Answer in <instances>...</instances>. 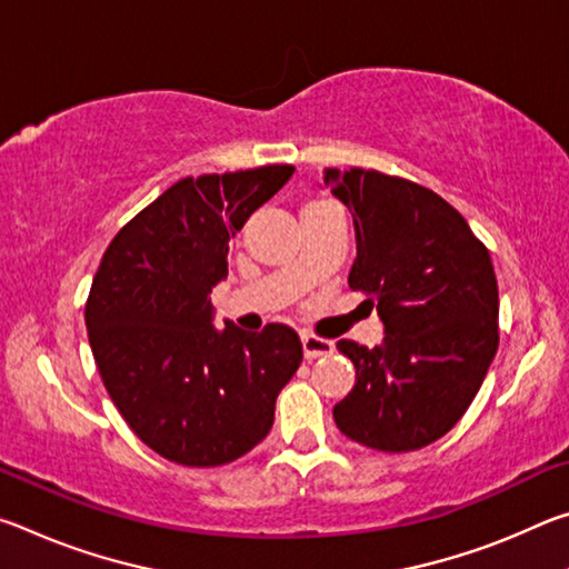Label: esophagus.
<instances>
[{
    "label": "esophagus",
    "mask_w": 569,
    "mask_h": 569,
    "mask_svg": "<svg viewBox=\"0 0 569 569\" xmlns=\"http://www.w3.org/2000/svg\"><path fill=\"white\" fill-rule=\"evenodd\" d=\"M301 343H303V356L308 361L319 359V356H329L333 351V343L326 341V339H319V336L313 333H303L301 336Z\"/></svg>",
    "instance_id": "34e87169"
}]
</instances>
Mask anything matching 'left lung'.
I'll use <instances>...</instances> for the list:
<instances>
[{"mask_svg": "<svg viewBox=\"0 0 569 569\" xmlns=\"http://www.w3.org/2000/svg\"><path fill=\"white\" fill-rule=\"evenodd\" d=\"M351 210L349 286L383 321L381 346L341 339L356 366L333 407L346 437L377 451H413L445 437L477 397L499 346V293L487 246L435 190L379 170H326Z\"/></svg>", "mask_w": 569, "mask_h": 569, "instance_id": "left-lung-1", "label": "left lung"}]
</instances>
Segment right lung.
<instances>
[{
	"label": "right lung",
	"instance_id": "right-lung-1",
	"mask_svg": "<svg viewBox=\"0 0 569 569\" xmlns=\"http://www.w3.org/2000/svg\"><path fill=\"white\" fill-rule=\"evenodd\" d=\"M293 166L182 178L104 250L84 323L104 389L146 445L182 467H220L273 427L276 397L303 359L298 333L268 323L213 329L210 291L228 243Z\"/></svg>",
	"mask_w": 569,
	"mask_h": 569
}]
</instances>
